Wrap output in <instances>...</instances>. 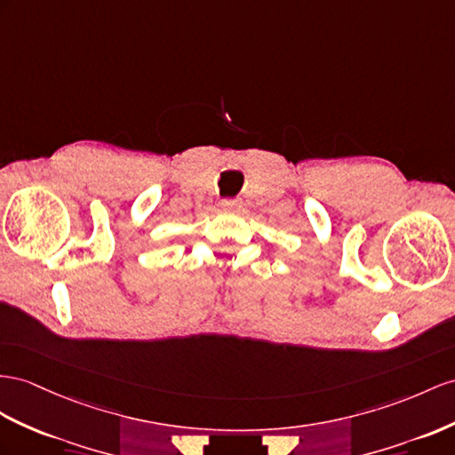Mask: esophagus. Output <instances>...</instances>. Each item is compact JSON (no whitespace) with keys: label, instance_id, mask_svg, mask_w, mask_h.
<instances>
[{"label":"esophagus","instance_id":"1","mask_svg":"<svg viewBox=\"0 0 455 455\" xmlns=\"http://www.w3.org/2000/svg\"><path fill=\"white\" fill-rule=\"evenodd\" d=\"M240 202L238 200H223L220 202V207L227 209V212H236V209H240Z\"/></svg>","mask_w":455,"mask_h":455}]
</instances>
